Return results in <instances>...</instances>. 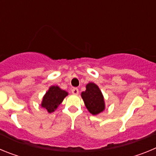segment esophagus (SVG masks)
Masks as SVG:
<instances>
[{
  "label": "esophagus",
  "mask_w": 156,
  "mask_h": 156,
  "mask_svg": "<svg viewBox=\"0 0 156 156\" xmlns=\"http://www.w3.org/2000/svg\"><path fill=\"white\" fill-rule=\"evenodd\" d=\"M72 93L75 95H77L79 94V90H78L77 88H73V89H72Z\"/></svg>",
  "instance_id": "obj_1"
}]
</instances>
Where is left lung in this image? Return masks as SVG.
Here are the masks:
<instances>
[{
    "instance_id": "8db88e82",
    "label": "left lung",
    "mask_w": 156,
    "mask_h": 156,
    "mask_svg": "<svg viewBox=\"0 0 156 156\" xmlns=\"http://www.w3.org/2000/svg\"><path fill=\"white\" fill-rule=\"evenodd\" d=\"M81 97L84 101L85 106L92 115H98L105 109V101L102 93L98 87L89 83L86 86V90L81 93Z\"/></svg>"
}]
</instances>
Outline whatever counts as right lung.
<instances>
[{"label":"right lung","mask_w":156,"mask_h":156,"mask_svg":"<svg viewBox=\"0 0 156 156\" xmlns=\"http://www.w3.org/2000/svg\"><path fill=\"white\" fill-rule=\"evenodd\" d=\"M68 95V92L62 90L58 86H51L43 98L41 107L48 112H53L62 102L63 99Z\"/></svg>","instance_id":"1"}]
</instances>
